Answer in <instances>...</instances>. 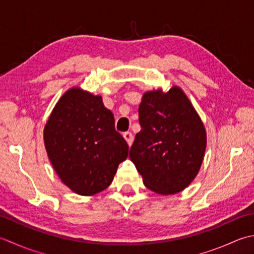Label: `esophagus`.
Instances as JSON below:
<instances>
[{"instance_id":"1","label":"esophagus","mask_w":254,"mask_h":254,"mask_svg":"<svg viewBox=\"0 0 254 254\" xmlns=\"http://www.w3.org/2000/svg\"><path fill=\"white\" fill-rule=\"evenodd\" d=\"M123 137L126 138V141L127 142L128 145L131 146L132 143H133V134L131 132H124L123 133Z\"/></svg>"}]
</instances>
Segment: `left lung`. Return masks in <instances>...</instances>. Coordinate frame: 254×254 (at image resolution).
<instances>
[{
	"instance_id": "1",
	"label": "left lung",
	"mask_w": 254,
	"mask_h": 254,
	"mask_svg": "<svg viewBox=\"0 0 254 254\" xmlns=\"http://www.w3.org/2000/svg\"><path fill=\"white\" fill-rule=\"evenodd\" d=\"M141 131L130 158L148 190L173 195L196 177L206 150V131L181 88L145 92L138 107Z\"/></svg>"
}]
</instances>
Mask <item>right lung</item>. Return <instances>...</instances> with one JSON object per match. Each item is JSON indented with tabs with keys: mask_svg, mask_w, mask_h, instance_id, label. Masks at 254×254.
<instances>
[{
	"mask_svg": "<svg viewBox=\"0 0 254 254\" xmlns=\"http://www.w3.org/2000/svg\"><path fill=\"white\" fill-rule=\"evenodd\" d=\"M49 161L64 185L82 196L110 186L128 145L102 99L72 88L54 108L44 130Z\"/></svg>",
	"mask_w": 254,
	"mask_h": 254,
	"instance_id": "obj_1",
	"label": "right lung"
}]
</instances>
